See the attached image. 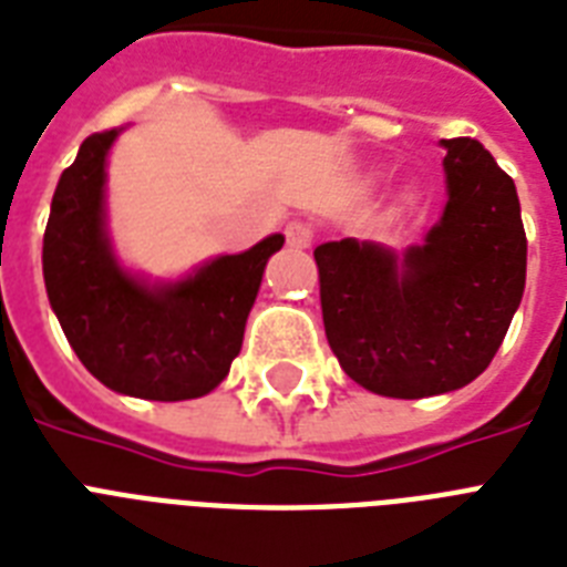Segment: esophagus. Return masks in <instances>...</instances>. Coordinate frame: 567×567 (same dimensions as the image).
I'll return each instance as SVG.
<instances>
[{"instance_id": "34e87169", "label": "esophagus", "mask_w": 567, "mask_h": 567, "mask_svg": "<svg viewBox=\"0 0 567 567\" xmlns=\"http://www.w3.org/2000/svg\"><path fill=\"white\" fill-rule=\"evenodd\" d=\"M285 241L293 250H308L311 244H315V227L306 224V220H291L288 227H285Z\"/></svg>"}]
</instances>
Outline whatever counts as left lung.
Returning <instances> with one entry per match:
<instances>
[{
	"instance_id": "obj_1",
	"label": "left lung",
	"mask_w": 567,
	"mask_h": 567,
	"mask_svg": "<svg viewBox=\"0 0 567 567\" xmlns=\"http://www.w3.org/2000/svg\"><path fill=\"white\" fill-rule=\"evenodd\" d=\"M449 204L402 259L372 241L315 250L331 352L349 379L390 399L475 381L524 293L527 236L515 183L477 140H443Z\"/></svg>"
}]
</instances>
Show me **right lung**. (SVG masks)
<instances>
[{
  "instance_id": "1",
  "label": "right lung",
  "mask_w": 567,
  "mask_h": 567,
  "mask_svg": "<svg viewBox=\"0 0 567 567\" xmlns=\"http://www.w3.org/2000/svg\"><path fill=\"white\" fill-rule=\"evenodd\" d=\"M116 136H86L60 174L43 236L49 302L104 388L151 402L197 399L227 379L265 265L285 238L218 256L179 282L145 285L118 268L104 229V165Z\"/></svg>"
}]
</instances>
